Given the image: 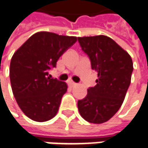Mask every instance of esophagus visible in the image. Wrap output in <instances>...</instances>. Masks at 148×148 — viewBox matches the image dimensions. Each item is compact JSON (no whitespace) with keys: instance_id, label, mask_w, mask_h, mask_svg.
I'll return each instance as SVG.
<instances>
[{"instance_id":"34e87169","label":"esophagus","mask_w":148,"mask_h":148,"mask_svg":"<svg viewBox=\"0 0 148 148\" xmlns=\"http://www.w3.org/2000/svg\"><path fill=\"white\" fill-rule=\"evenodd\" d=\"M70 84H71V86H75L77 85V83H75L74 82H70Z\"/></svg>"}]
</instances>
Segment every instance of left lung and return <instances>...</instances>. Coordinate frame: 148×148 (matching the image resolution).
<instances>
[{"mask_svg": "<svg viewBox=\"0 0 148 148\" xmlns=\"http://www.w3.org/2000/svg\"><path fill=\"white\" fill-rule=\"evenodd\" d=\"M82 49L88 55L92 70L98 73L97 84L78 100L81 116L91 123H103L122 106L131 83L133 62L127 51L107 36L77 38Z\"/></svg>", "mask_w": 148, "mask_h": 148, "instance_id": "obj_1", "label": "left lung"}]
</instances>
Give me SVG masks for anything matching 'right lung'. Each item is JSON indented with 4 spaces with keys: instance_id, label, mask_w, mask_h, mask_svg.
I'll use <instances>...</instances> for the list:
<instances>
[{
    "instance_id": "right-lung-1",
    "label": "right lung",
    "mask_w": 148,
    "mask_h": 148,
    "mask_svg": "<svg viewBox=\"0 0 148 148\" xmlns=\"http://www.w3.org/2000/svg\"><path fill=\"white\" fill-rule=\"evenodd\" d=\"M76 37L38 32L12 57L9 77L13 95L23 113L36 122L51 119L58 113L67 84L51 78L49 71L77 42Z\"/></svg>"
}]
</instances>
